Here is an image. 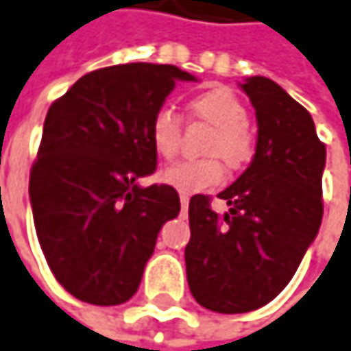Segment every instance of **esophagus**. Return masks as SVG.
Returning a JSON list of instances; mask_svg holds the SVG:
<instances>
[{"mask_svg": "<svg viewBox=\"0 0 351 351\" xmlns=\"http://www.w3.org/2000/svg\"><path fill=\"white\" fill-rule=\"evenodd\" d=\"M180 205H182V208L189 207V197L186 195H180Z\"/></svg>", "mask_w": 351, "mask_h": 351, "instance_id": "34e87169", "label": "esophagus"}]
</instances>
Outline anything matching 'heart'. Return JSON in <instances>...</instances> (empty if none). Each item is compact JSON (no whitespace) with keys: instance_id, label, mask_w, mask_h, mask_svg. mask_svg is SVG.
I'll return each instance as SVG.
<instances>
[{"instance_id":"b5f03b06","label":"heart","mask_w":351,"mask_h":351,"mask_svg":"<svg viewBox=\"0 0 351 351\" xmlns=\"http://www.w3.org/2000/svg\"><path fill=\"white\" fill-rule=\"evenodd\" d=\"M195 118L213 126L208 136L207 154L203 160H184L160 173V180L173 186L180 195H197L219 184L225 176V167L219 156L231 169H243L255 152V136L247 128V108L239 98L225 86L210 88L195 96L189 104ZM182 124L180 118L169 108H160L148 124V138L154 152L171 160L180 146Z\"/></svg>"}]
</instances>
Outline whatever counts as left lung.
<instances>
[{"label": "left lung", "instance_id": "obj_1", "mask_svg": "<svg viewBox=\"0 0 351 351\" xmlns=\"http://www.w3.org/2000/svg\"><path fill=\"white\" fill-rule=\"evenodd\" d=\"M257 116V146L247 171L219 199L189 203L191 241L184 249L191 293L217 313H245L275 300L291 281L322 217L326 144L311 114L279 84L251 76L241 84Z\"/></svg>", "mask_w": 351, "mask_h": 351}]
</instances>
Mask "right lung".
Masks as SVG:
<instances>
[{
    "label": "right lung",
    "mask_w": 351,
    "mask_h": 351,
    "mask_svg": "<svg viewBox=\"0 0 351 351\" xmlns=\"http://www.w3.org/2000/svg\"><path fill=\"white\" fill-rule=\"evenodd\" d=\"M178 80L171 64H118L82 76L46 114L29 201L40 247L58 283L92 305L128 302L162 225L180 210L156 171L148 124Z\"/></svg>",
    "instance_id": "add662e5"
}]
</instances>
